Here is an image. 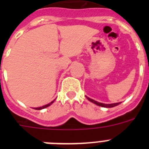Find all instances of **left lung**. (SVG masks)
Masks as SVG:
<instances>
[{"label": "left lung", "instance_id": "left-lung-1", "mask_svg": "<svg viewBox=\"0 0 149 149\" xmlns=\"http://www.w3.org/2000/svg\"><path fill=\"white\" fill-rule=\"evenodd\" d=\"M88 100L91 102H93V104H95L98 105V106L102 107H107V108H110V107H113L117 106V105H119V104H121V102H118V103H114V104H104V103H100V102H98V101H95V100L92 99V98H89V97H86Z\"/></svg>", "mask_w": 149, "mask_h": 149}]
</instances>
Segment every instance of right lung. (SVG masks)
Returning a JSON list of instances; mask_svg holds the SVG:
<instances>
[{"instance_id":"1","label":"right lung","mask_w":149,"mask_h":149,"mask_svg":"<svg viewBox=\"0 0 149 149\" xmlns=\"http://www.w3.org/2000/svg\"><path fill=\"white\" fill-rule=\"evenodd\" d=\"M54 100L51 101V102H50V103L48 104H45V105H44V106H42V107H34V109H35V110H42V109L46 108V107H49L50 105L54 103Z\"/></svg>"}]
</instances>
